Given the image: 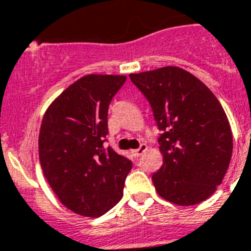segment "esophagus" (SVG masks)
Segmentation results:
<instances>
[{"label":"esophagus","mask_w":251,"mask_h":251,"mask_svg":"<svg viewBox=\"0 0 251 251\" xmlns=\"http://www.w3.org/2000/svg\"><path fill=\"white\" fill-rule=\"evenodd\" d=\"M147 150V146L146 145H141V146L138 147V149H137V150H133L131 151V154H133V156H135V158H138V156H141L143 154V152H145V151Z\"/></svg>","instance_id":"1"}]
</instances>
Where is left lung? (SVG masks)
<instances>
[{"instance_id":"left-lung-1","label":"left lung","mask_w":251,"mask_h":251,"mask_svg":"<svg viewBox=\"0 0 251 251\" xmlns=\"http://www.w3.org/2000/svg\"><path fill=\"white\" fill-rule=\"evenodd\" d=\"M130 79L150 102L163 164L152 175L156 192L176 205H195L215 194L227 171L233 135L212 91L183 68L167 66Z\"/></svg>"}]
</instances>
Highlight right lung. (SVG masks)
<instances>
[{"instance_id":"right-lung-1","label":"right lung","mask_w":251,"mask_h":251,"mask_svg":"<svg viewBox=\"0 0 251 251\" xmlns=\"http://www.w3.org/2000/svg\"><path fill=\"white\" fill-rule=\"evenodd\" d=\"M126 81L124 75H87L57 96L39 131V160L63 205L100 217L124 195L131 162L108 147V108Z\"/></svg>"}]
</instances>
